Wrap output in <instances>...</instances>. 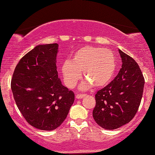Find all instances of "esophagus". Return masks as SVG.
I'll list each match as a JSON object with an SVG mask.
<instances>
[{
  "label": "esophagus",
  "instance_id": "34e87169",
  "mask_svg": "<svg viewBox=\"0 0 155 155\" xmlns=\"http://www.w3.org/2000/svg\"><path fill=\"white\" fill-rule=\"evenodd\" d=\"M85 94H78L76 95V98H78V99H81L83 98V96H85Z\"/></svg>",
  "mask_w": 155,
  "mask_h": 155
}]
</instances>
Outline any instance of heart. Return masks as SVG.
<instances>
[{"label":"heart","instance_id":"obj_1","mask_svg":"<svg viewBox=\"0 0 155 155\" xmlns=\"http://www.w3.org/2000/svg\"><path fill=\"white\" fill-rule=\"evenodd\" d=\"M116 70L115 58L112 52L101 47L83 46L72 54V58L61 65L64 82L74 87L81 78V71L87 79L81 85L85 90L90 85L101 88L111 82Z\"/></svg>","mask_w":155,"mask_h":155}]
</instances>
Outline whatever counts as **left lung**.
I'll use <instances>...</instances> for the list:
<instances>
[{"mask_svg":"<svg viewBox=\"0 0 155 155\" xmlns=\"http://www.w3.org/2000/svg\"><path fill=\"white\" fill-rule=\"evenodd\" d=\"M122 65L115 78L95 95L93 117L100 127L114 130L129 122L138 111L145 80L132 57L119 50Z\"/></svg>","mask_w":155,"mask_h":155,"instance_id":"left-lung-1","label":"left lung"}]
</instances>
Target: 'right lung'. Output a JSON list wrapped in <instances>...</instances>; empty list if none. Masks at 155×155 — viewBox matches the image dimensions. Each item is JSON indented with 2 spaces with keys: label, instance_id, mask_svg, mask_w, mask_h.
I'll return each mask as SVG.
<instances>
[{
  "label": "right lung",
  "instance_id": "add662e5",
  "mask_svg": "<svg viewBox=\"0 0 155 155\" xmlns=\"http://www.w3.org/2000/svg\"><path fill=\"white\" fill-rule=\"evenodd\" d=\"M59 45H39L22 57L11 81L14 98L28 124L43 130L56 129L66 118L74 93L58 78Z\"/></svg>",
  "mask_w": 155,
  "mask_h": 155
}]
</instances>
